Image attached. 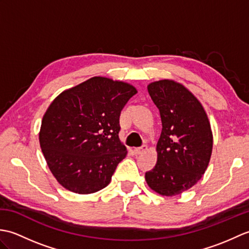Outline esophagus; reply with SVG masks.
I'll return each instance as SVG.
<instances>
[{"mask_svg": "<svg viewBox=\"0 0 249 249\" xmlns=\"http://www.w3.org/2000/svg\"><path fill=\"white\" fill-rule=\"evenodd\" d=\"M145 150H146V145H142L141 147H136V149H134V153H135V155H139L142 152H144Z\"/></svg>", "mask_w": 249, "mask_h": 249, "instance_id": "1", "label": "esophagus"}]
</instances>
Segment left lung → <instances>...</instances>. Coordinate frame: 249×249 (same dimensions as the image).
I'll list each match as a JSON object with an SVG mask.
<instances>
[{"label": "left lung", "mask_w": 249, "mask_h": 249, "mask_svg": "<svg viewBox=\"0 0 249 249\" xmlns=\"http://www.w3.org/2000/svg\"><path fill=\"white\" fill-rule=\"evenodd\" d=\"M147 92L161 119L157 162L145 173L155 193L173 197L202 178L212 155L213 134L203 106L182 83L171 79L151 82Z\"/></svg>", "instance_id": "obj_1"}]
</instances>
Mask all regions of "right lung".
I'll use <instances>...</instances> for the list:
<instances>
[{"instance_id": "right-lung-1", "label": "right lung", "mask_w": 249, "mask_h": 249, "mask_svg": "<svg viewBox=\"0 0 249 249\" xmlns=\"http://www.w3.org/2000/svg\"><path fill=\"white\" fill-rule=\"evenodd\" d=\"M137 92L127 82L98 76L65 89L50 104L39 144L63 187L89 195L108 186L127 154L119 138L121 110Z\"/></svg>"}]
</instances>
